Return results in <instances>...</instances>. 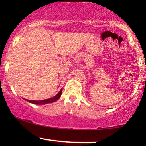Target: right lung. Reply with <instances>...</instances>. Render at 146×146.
I'll list each match as a JSON object with an SVG mask.
<instances>
[{"label":"right lung","mask_w":146,"mask_h":146,"mask_svg":"<svg viewBox=\"0 0 146 146\" xmlns=\"http://www.w3.org/2000/svg\"><path fill=\"white\" fill-rule=\"evenodd\" d=\"M62 89L60 90L59 93L57 94L56 96H54L53 98L47 99V100H39V101H36V100H25L27 102H30V103L34 104H39V105H43V104H46L48 103H52V102H56V100H58V99L60 98L62 95Z\"/></svg>","instance_id":"add662e5"}]
</instances>
